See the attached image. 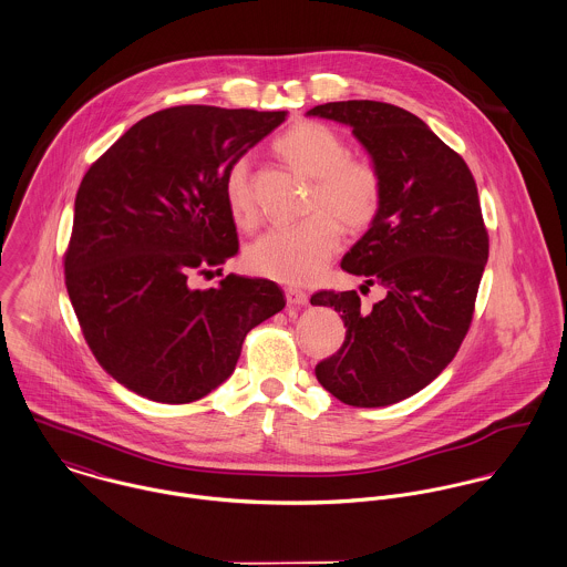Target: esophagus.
I'll list each match as a JSON object with an SVG mask.
<instances>
[{"mask_svg":"<svg viewBox=\"0 0 567 567\" xmlns=\"http://www.w3.org/2000/svg\"><path fill=\"white\" fill-rule=\"evenodd\" d=\"M285 296H287V305L293 307V309H302V307L309 305V293L302 291V289H298V287H289V289L285 291Z\"/></svg>","mask_w":567,"mask_h":567,"instance_id":"1","label":"esophagus"}]
</instances>
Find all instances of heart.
Returning <instances> with one entry per match:
<instances>
[{
	"instance_id": "1",
	"label": "heart",
	"mask_w": 567,
	"mask_h": 567,
	"mask_svg": "<svg viewBox=\"0 0 567 567\" xmlns=\"http://www.w3.org/2000/svg\"><path fill=\"white\" fill-rule=\"evenodd\" d=\"M276 154L298 174L313 181L309 195L311 217L296 226H274L256 237L246 250L248 269L287 285H302L319 276L337 252L341 226L350 233L365 230L380 210L382 178L365 158L348 156L339 132L319 122H300L280 134ZM226 204L233 219L248 228L256 221L250 167L237 161L224 181Z\"/></svg>"
}]
</instances>
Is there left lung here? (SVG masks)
<instances>
[{"instance_id":"left-lung-1","label":"left lung","mask_w":567,"mask_h":567,"mask_svg":"<svg viewBox=\"0 0 567 567\" xmlns=\"http://www.w3.org/2000/svg\"><path fill=\"white\" fill-rule=\"evenodd\" d=\"M309 117L352 127L382 178L370 230L343 256L348 274L386 296L370 311L357 291H319L346 323L337 354L315 377L350 406L395 404L433 382L467 334L489 256L474 176L413 113L372 100L328 102Z\"/></svg>"}]
</instances>
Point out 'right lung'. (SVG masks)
<instances>
[{"label":"right lung","mask_w":567,"mask_h":567,"mask_svg":"<svg viewBox=\"0 0 567 567\" xmlns=\"http://www.w3.org/2000/svg\"><path fill=\"white\" fill-rule=\"evenodd\" d=\"M287 111L174 106L122 134L84 174L64 285L97 363L130 391L187 404L235 372L246 334L285 309L282 289L228 274L239 252L228 169ZM221 274V269H217Z\"/></svg>","instance_id":"right-lung-1"}]
</instances>
